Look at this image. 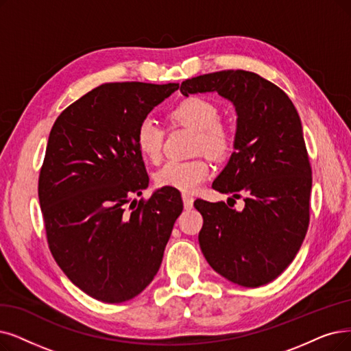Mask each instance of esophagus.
I'll list each match as a JSON object with an SVG mask.
<instances>
[{"instance_id": "1", "label": "esophagus", "mask_w": 351, "mask_h": 351, "mask_svg": "<svg viewBox=\"0 0 351 351\" xmlns=\"http://www.w3.org/2000/svg\"><path fill=\"white\" fill-rule=\"evenodd\" d=\"M181 199H183V204H184V208H191L193 207V202H194V199L191 197L190 194H183L181 195Z\"/></svg>"}]
</instances>
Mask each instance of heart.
<instances>
[{"label": "heart", "instance_id": "b5f03b06", "mask_svg": "<svg viewBox=\"0 0 351 351\" xmlns=\"http://www.w3.org/2000/svg\"><path fill=\"white\" fill-rule=\"evenodd\" d=\"M174 125L195 131V152H206L215 158H223L230 152L234 136L230 125L219 118V108L203 96H189L178 102L168 114ZM165 131L152 119L138 123L135 143L138 151L148 161L157 164L162 158ZM212 173V165L203 158L189 161H167L154 176L158 187H170L184 193H193Z\"/></svg>", "mask_w": 351, "mask_h": 351}]
</instances>
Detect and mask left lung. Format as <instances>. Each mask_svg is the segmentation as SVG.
I'll return each instance as SVG.
<instances>
[{
  "label": "left lung",
  "mask_w": 351,
  "mask_h": 351,
  "mask_svg": "<svg viewBox=\"0 0 351 351\" xmlns=\"http://www.w3.org/2000/svg\"><path fill=\"white\" fill-rule=\"evenodd\" d=\"M180 90L217 92L237 112L234 151L213 189L243 197L245 208L194 202L203 216V255L237 285L268 284L295 258L310 224L313 171L298 112L282 89L246 70L191 77Z\"/></svg>",
  "instance_id": "8db88e82"
}]
</instances>
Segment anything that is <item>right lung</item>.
<instances>
[{
	"label": "right lung",
	"instance_id": "add662e5",
	"mask_svg": "<svg viewBox=\"0 0 351 351\" xmlns=\"http://www.w3.org/2000/svg\"><path fill=\"white\" fill-rule=\"evenodd\" d=\"M178 83H104L56 119L38 176V200L49 249L77 288L119 304L157 275L183 202L148 187L135 143L138 123ZM130 205L127 208L128 204Z\"/></svg>",
	"mask_w": 351,
	"mask_h": 351
}]
</instances>
